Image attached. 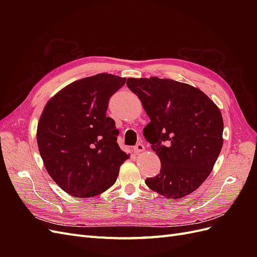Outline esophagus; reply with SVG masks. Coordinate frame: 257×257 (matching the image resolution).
<instances>
[{
	"mask_svg": "<svg viewBox=\"0 0 257 257\" xmlns=\"http://www.w3.org/2000/svg\"><path fill=\"white\" fill-rule=\"evenodd\" d=\"M145 150V146L143 145V144H137L135 147H134V151H135V153H141V152H143Z\"/></svg>",
	"mask_w": 257,
	"mask_h": 257,
	"instance_id": "34e87169",
	"label": "esophagus"
}]
</instances>
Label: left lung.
Here are the masks:
<instances>
[{
    "instance_id": "left-lung-1",
    "label": "left lung",
    "mask_w": 257,
    "mask_h": 257,
    "mask_svg": "<svg viewBox=\"0 0 257 257\" xmlns=\"http://www.w3.org/2000/svg\"><path fill=\"white\" fill-rule=\"evenodd\" d=\"M150 123L144 136L161 161L158 176L146 184L166 198H181L198 189L223 146V118L203 91L173 79L128 78Z\"/></svg>"
}]
</instances>
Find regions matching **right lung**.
Masks as SVG:
<instances>
[{
	"mask_svg": "<svg viewBox=\"0 0 257 257\" xmlns=\"http://www.w3.org/2000/svg\"><path fill=\"white\" fill-rule=\"evenodd\" d=\"M125 81L105 73L87 77L62 89L44 108L38 150L49 176L69 195L102 194L128 159L116 143L114 120L106 115L109 98Z\"/></svg>",
	"mask_w": 257,
	"mask_h": 257,
	"instance_id": "1",
	"label": "right lung"
}]
</instances>
